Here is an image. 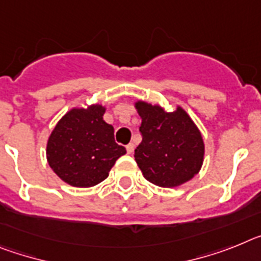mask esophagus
<instances>
[{
    "instance_id": "34e87169",
    "label": "esophagus",
    "mask_w": 261,
    "mask_h": 261,
    "mask_svg": "<svg viewBox=\"0 0 261 261\" xmlns=\"http://www.w3.org/2000/svg\"><path fill=\"white\" fill-rule=\"evenodd\" d=\"M134 148H135V144L134 143H128L127 146H126V151H127V153H133Z\"/></svg>"
}]
</instances>
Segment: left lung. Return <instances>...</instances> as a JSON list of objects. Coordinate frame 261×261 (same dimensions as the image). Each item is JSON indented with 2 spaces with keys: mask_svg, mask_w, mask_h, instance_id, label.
<instances>
[{
  "mask_svg": "<svg viewBox=\"0 0 261 261\" xmlns=\"http://www.w3.org/2000/svg\"><path fill=\"white\" fill-rule=\"evenodd\" d=\"M137 109L142 118V143L134 158L146 180L173 188L193 178L202 165L205 146L189 115L181 108L167 113L140 101Z\"/></svg>",
  "mask_w": 261,
  "mask_h": 261,
  "instance_id": "8db88e82",
  "label": "left lung"
}]
</instances>
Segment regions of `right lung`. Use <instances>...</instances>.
<instances>
[{"label":"right lung","instance_id":"obj_1","mask_svg":"<svg viewBox=\"0 0 261 261\" xmlns=\"http://www.w3.org/2000/svg\"><path fill=\"white\" fill-rule=\"evenodd\" d=\"M105 108L72 109L59 121L47 143V160L67 184L89 188L99 184L118 158L126 153L115 143L114 127L103 121Z\"/></svg>","mask_w":261,"mask_h":261}]
</instances>
